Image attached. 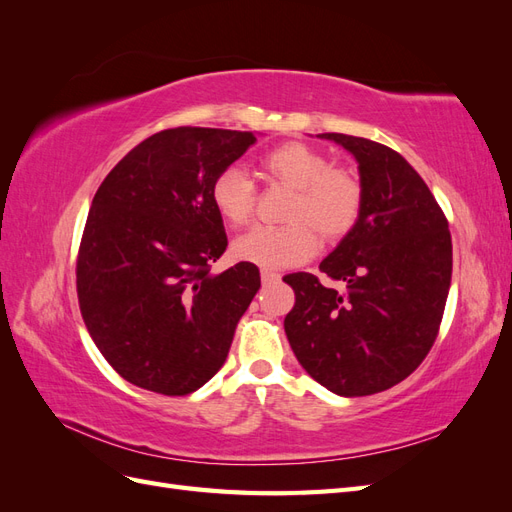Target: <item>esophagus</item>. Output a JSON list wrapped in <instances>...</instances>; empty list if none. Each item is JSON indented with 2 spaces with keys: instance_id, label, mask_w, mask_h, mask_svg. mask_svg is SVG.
<instances>
[{
  "instance_id": "1",
  "label": "esophagus",
  "mask_w": 512,
  "mask_h": 512,
  "mask_svg": "<svg viewBox=\"0 0 512 512\" xmlns=\"http://www.w3.org/2000/svg\"><path fill=\"white\" fill-rule=\"evenodd\" d=\"M260 277H262V284H271V282H277V280H280V273H277V271H271V269H262L260 271Z\"/></svg>"
}]
</instances>
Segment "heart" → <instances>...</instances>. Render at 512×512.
Returning a JSON list of instances; mask_svg holds the SVG:
<instances>
[{
	"label": "heart",
	"mask_w": 512,
	"mask_h": 512,
	"mask_svg": "<svg viewBox=\"0 0 512 512\" xmlns=\"http://www.w3.org/2000/svg\"><path fill=\"white\" fill-rule=\"evenodd\" d=\"M260 175L269 185L292 190L284 226H256L232 243V256L262 269L297 267L309 260L320 237L346 239L361 220L365 185L348 166L331 164L327 153L299 141L277 145L260 158ZM211 203L230 226L250 224L258 190L239 166H226L211 183Z\"/></svg>",
	"instance_id": "heart-1"
}]
</instances>
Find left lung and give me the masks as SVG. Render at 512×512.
Returning <instances> with one entry per match:
<instances>
[{"mask_svg": "<svg viewBox=\"0 0 512 512\" xmlns=\"http://www.w3.org/2000/svg\"><path fill=\"white\" fill-rule=\"evenodd\" d=\"M359 162L365 207L350 235L320 262L346 290L290 273L286 337L303 369L342 397H365L406 380L440 333L451 288L448 220L421 175L391 147L361 136L320 134Z\"/></svg>", "mask_w": 512, "mask_h": 512, "instance_id": "left-lung-1", "label": "left lung"}]
</instances>
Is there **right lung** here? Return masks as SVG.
<instances>
[{"label": "right lung", "mask_w": 512, "mask_h": 512, "mask_svg": "<svg viewBox=\"0 0 512 512\" xmlns=\"http://www.w3.org/2000/svg\"><path fill=\"white\" fill-rule=\"evenodd\" d=\"M254 143L252 132L162 130L91 200L76 292L91 339L123 380L183 397L224 365L260 273L250 262L209 273L228 245L211 183Z\"/></svg>", "instance_id": "right-lung-1"}]
</instances>
